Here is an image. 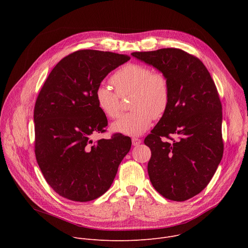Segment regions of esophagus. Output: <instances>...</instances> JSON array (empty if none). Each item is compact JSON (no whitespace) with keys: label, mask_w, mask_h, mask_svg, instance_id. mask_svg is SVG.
I'll return each mask as SVG.
<instances>
[{"label":"esophagus","mask_w":248,"mask_h":248,"mask_svg":"<svg viewBox=\"0 0 248 248\" xmlns=\"http://www.w3.org/2000/svg\"><path fill=\"white\" fill-rule=\"evenodd\" d=\"M131 142H132L133 146H137V145H139L141 143V139H139L137 137H132L131 138Z\"/></svg>","instance_id":"obj_1"}]
</instances>
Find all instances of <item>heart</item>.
<instances>
[{
  "label": "heart",
  "instance_id": "obj_1",
  "mask_svg": "<svg viewBox=\"0 0 248 248\" xmlns=\"http://www.w3.org/2000/svg\"><path fill=\"white\" fill-rule=\"evenodd\" d=\"M116 90L100 83L95 91L99 109L110 119H116L122 111V99L130 94L132 112L123 115L112 124L116 132L137 136L144 133L152 119L161 118L170 103V84L167 77L153 72L146 64L131 62L121 67L112 77Z\"/></svg>",
  "mask_w": 248,
  "mask_h": 248
}]
</instances>
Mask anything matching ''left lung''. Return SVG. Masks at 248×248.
Wrapping results in <instances>:
<instances>
[{"label": "left lung", "instance_id": "left-lung-1", "mask_svg": "<svg viewBox=\"0 0 248 248\" xmlns=\"http://www.w3.org/2000/svg\"><path fill=\"white\" fill-rule=\"evenodd\" d=\"M131 56L156 67L170 84L169 107L144 140L151 150L150 182L165 198L186 201L207 186L223 157L222 104L216 85L203 62L181 49Z\"/></svg>", "mask_w": 248, "mask_h": 248}]
</instances>
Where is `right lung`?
Returning <instances> with one entry per match:
<instances>
[{
	"instance_id": "1",
	"label": "right lung",
	"mask_w": 248,
	"mask_h": 248,
	"mask_svg": "<svg viewBox=\"0 0 248 248\" xmlns=\"http://www.w3.org/2000/svg\"><path fill=\"white\" fill-rule=\"evenodd\" d=\"M129 59L77 51L56 64L39 92L34 107L35 156L46 182L62 197L87 202L103 195L130 150V137L121 133L96 143L91 140L108 125L96 102V88Z\"/></svg>"
}]
</instances>
